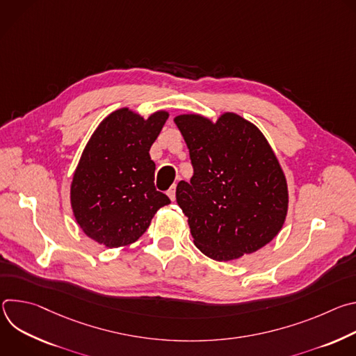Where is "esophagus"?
<instances>
[{"label": "esophagus", "mask_w": 356, "mask_h": 356, "mask_svg": "<svg viewBox=\"0 0 356 356\" xmlns=\"http://www.w3.org/2000/svg\"><path fill=\"white\" fill-rule=\"evenodd\" d=\"M168 197H169L172 201L176 200V184H173V186L168 190Z\"/></svg>", "instance_id": "obj_1"}]
</instances>
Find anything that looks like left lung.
<instances>
[{
	"label": "left lung",
	"mask_w": 356,
	"mask_h": 356,
	"mask_svg": "<svg viewBox=\"0 0 356 356\" xmlns=\"http://www.w3.org/2000/svg\"><path fill=\"white\" fill-rule=\"evenodd\" d=\"M193 165L176 201L194 245L206 257L229 262L268 245L289 209L284 172L262 131L235 113L217 121L201 114L175 117Z\"/></svg>",
	"instance_id": "8db88e82"
}]
</instances>
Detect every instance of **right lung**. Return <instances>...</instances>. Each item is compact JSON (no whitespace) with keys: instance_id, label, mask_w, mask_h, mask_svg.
Returning <instances> with one entry per match:
<instances>
[{"instance_id":"add662e5","label":"right lung","mask_w":356,"mask_h":356,"mask_svg":"<svg viewBox=\"0 0 356 356\" xmlns=\"http://www.w3.org/2000/svg\"><path fill=\"white\" fill-rule=\"evenodd\" d=\"M169 111L143 118L122 107L98 124L73 173L70 206L81 231L107 248L139 239L159 209L170 200L155 188L149 150Z\"/></svg>"}]
</instances>
